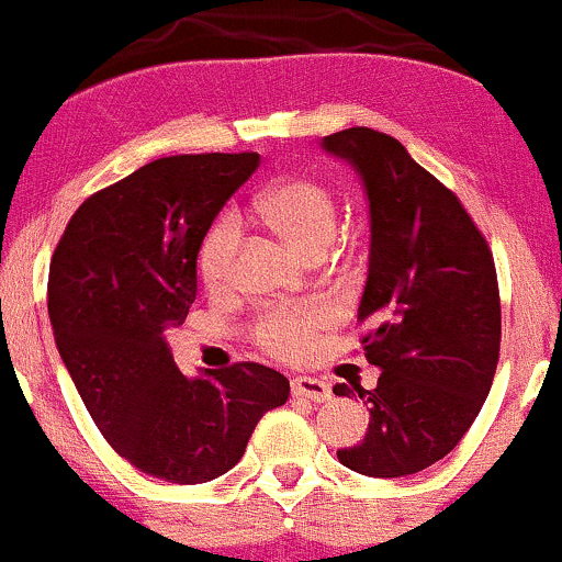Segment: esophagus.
Masks as SVG:
<instances>
[{"mask_svg": "<svg viewBox=\"0 0 562 562\" xmlns=\"http://www.w3.org/2000/svg\"><path fill=\"white\" fill-rule=\"evenodd\" d=\"M290 391H293V396H301V398H312V402H330L333 398V391L330 385L325 383V380H317V378H295L293 383H290Z\"/></svg>", "mask_w": 562, "mask_h": 562, "instance_id": "34e87169", "label": "esophagus"}]
</instances>
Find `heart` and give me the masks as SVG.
Here are the masks:
<instances>
[{
	"instance_id": "b5f03b06",
	"label": "heart",
	"mask_w": 562,
	"mask_h": 562,
	"mask_svg": "<svg viewBox=\"0 0 562 562\" xmlns=\"http://www.w3.org/2000/svg\"><path fill=\"white\" fill-rule=\"evenodd\" d=\"M250 216L306 259H322L338 232V200L317 179H282L250 205ZM240 227L232 216L218 218L198 250V274L209 293L224 295L235 282ZM330 325L325 308H272L250 327V338L280 359L306 357L314 338Z\"/></svg>"
}]
</instances>
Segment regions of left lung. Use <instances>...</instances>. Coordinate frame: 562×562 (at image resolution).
I'll list each match as a JSON object with an SVG mask.
<instances>
[{
    "label": "left lung",
    "instance_id": "obj_1",
    "mask_svg": "<svg viewBox=\"0 0 562 562\" xmlns=\"http://www.w3.org/2000/svg\"><path fill=\"white\" fill-rule=\"evenodd\" d=\"M362 173L370 200V274L357 322L380 367L370 425L346 468L372 479L420 473L447 457L479 417L499 362L502 308L492 248L460 198L367 126L322 139ZM351 396L344 383L333 389Z\"/></svg>",
    "mask_w": 562,
    "mask_h": 562
}]
</instances>
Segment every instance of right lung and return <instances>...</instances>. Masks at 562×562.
<instances>
[{
	"label": "right lung",
	"instance_id": "add662e5",
	"mask_svg": "<svg viewBox=\"0 0 562 562\" xmlns=\"http://www.w3.org/2000/svg\"><path fill=\"white\" fill-rule=\"evenodd\" d=\"M259 160H153L83 200L49 263L55 344L89 415L126 462L160 481L192 486L227 473L256 423L290 396L288 378L256 362L190 380L164 338L195 301L205 232Z\"/></svg>",
	"mask_w": 562,
	"mask_h": 562
}]
</instances>
